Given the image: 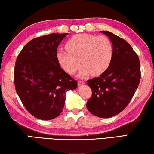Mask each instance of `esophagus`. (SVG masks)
Segmentation results:
<instances>
[{
  "label": "esophagus",
  "instance_id": "obj_1",
  "mask_svg": "<svg viewBox=\"0 0 154 154\" xmlns=\"http://www.w3.org/2000/svg\"><path fill=\"white\" fill-rule=\"evenodd\" d=\"M85 83V82H83V81H78V85H83Z\"/></svg>",
  "mask_w": 154,
  "mask_h": 154
}]
</instances>
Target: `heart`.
<instances>
[{
  "instance_id": "heart-1",
  "label": "heart",
  "mask_w": 154,
  "mask_h": 154,
  "mask_svg": "<svg viewBox=\"0 0 154 154\" xmlns=\"http://www.w3.org/2000/svg\"><path fill=\"white\" fill-rule=\"evenodd\" d=\"M66 49L67 51L57 52L58 64L68 73L74 74L82 63L84 66L78 74L80 78L90 74L98 76L103 73L110 65L113 57V45L105 36L90 34L75 35L68 41Z\"/></svg>"
}]
</instances>
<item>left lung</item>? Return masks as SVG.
<instances>
[{
	"mask_svg": "<svg viewBox=\"0 0 154 154\" xmlns=\"http://www.w3.org/2000/svg\"><path fill=\"white\" fill-rule=\"evenodd\" d=\"M113 45V57L108 69L98 77L88 80L92 94L88 110L94 116L108 118L120 113L128 105L140 79L139 56L130 44L109 31H100Z\"/></svg>",
	"mask_w": 154,
	"mask_h": 154,
	"instance_id": "8db88e82",
	"label": "left lung"
}]
</instances>
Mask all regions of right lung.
I'll use <instances>...</instances> for the list:
<instances>
[{
	"mask_svg": "<svg viewBox=\"0 0 154 154\" xmlns=\"http://www.w3.org/2000/svg\"><path fill=\"white\" fill-rule=\"evenodd\" d=\"M68 33H52L29 41L18 55L14 70L15 90L35 118L50 120L62 113L68 90L77 82L58 64L57 48Z\"/></svg>",
	"mask_w": 154,
	"mask_h": 154,
	"instance_id": "add662e5",
	"label": "right lung"
}]
</instances>
